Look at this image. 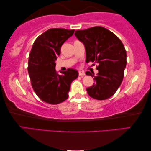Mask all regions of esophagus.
<instances>
[{
	"label": "esophagus",
	"instance_id": "1",
	"mask_svg": "<svg viewBox=\"0 0 151 151\" xmlns=\"http://www.w3.org/2000/svg\"><path fill=\"white\" fill-rule=\"evenodd\" d=\"M78 75H79V76H85V73L82 71H80L78 72Z\"/></svg>",
	"mask_w": 151,
	"mask_h": 151
}]
</instances>
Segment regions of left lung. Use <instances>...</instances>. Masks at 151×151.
<instances>
[{
  "instance_id": "left-lung-1",
  "label": "left lung",
  "mask_w": 151,
  "mask_h": 151,
  "mask_svg": "<svg viewBox=\"0 0 151 151\" xmlns=\"http://www.w3.org/2000/svg\"><path fill=\"white\" fill-rule=\"evenodd\" d=\"M75 35L84 44L86 61L98 63L97 76L88 71L95 83L89 87L88 95L104 100L114 94L122 83L127 65V52L120 39L112 32L100 26L78 30ZM95 65V64H93Z\"/></svg>"
}]
</instances>
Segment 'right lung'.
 Returning a JSON list of instances; mask_svg holds the SVG:
<instances>
[{"instance_id":"add662e5","label":"right lung","mask_w":151,"mask_h":151,"mask_svg":"<svg viewBox=\"0 0 151 151\" xmlns=\"http://www.w3.org/2000/svg\"><path fill=\"white\" fill-rule=\"evenodd\" d=\"M75 30L50 29L35 41L29 54L28 72L35 93L42 101L58 104L67 100L70 86L78 72L68 69L59 75L55 70V60L60 55L61 47Z\"/></svg>"}]
</instances>
